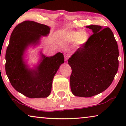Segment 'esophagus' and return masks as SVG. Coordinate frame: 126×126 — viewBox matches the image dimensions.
I'll use <instances>...</instances> for the list:
<instances>
[{
    "label": "esophagus",
    "mask_w": 126,
    "mask_h": 126,
    "mask_svg": "<svg viewBox=\"0 0 126 126\" xmlns=\"http://www.w3.org/2000/svg\"><path fill=\"white\" fill-rule=\"evenodd\" d=\"M70 57L69 54H68V53H66V54H64V58H65V61H67L69 59V58Z\"/></svg>",
    "instance_id": "obj_1"
}]
</instances>
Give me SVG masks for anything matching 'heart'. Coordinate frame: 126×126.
Returning <instances> with one entry per match:
<instances>
[{
	"label": "heart",
	"mask_w": 126,
	"mask_h": 126,
	"mask_svg": "<svg viewBox=\"0 0 126 126\" xmlns=\"http://www.w3.org/2000/svg\"><path fill=\"white\" fill-rule=\"evenodd\" d=\"M60 37L66 42H75L77 46L85 44L89 38V35L85 31H74L65 30L61 33Z\"/></svg>",
	"instance_id": "b5f03b06"
}]
</instances>
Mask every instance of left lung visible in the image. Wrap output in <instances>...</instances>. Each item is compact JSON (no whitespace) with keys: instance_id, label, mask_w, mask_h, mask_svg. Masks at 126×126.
<instances>
[{"instance_id":"8db88e82","label":"left lung","mask_w":126,"mask_h":126,"mask_svg":"<svg viewBox=\"0 0 126 126\" xmlns=\"http://www.w3.org/2000/svg\"><path fill=\"white\" fill-rule=\"evenodd\" d=\"M86 27L93 34L68 60L72 68L70 89L75 96L89 97L100 94L112 82L119 66V50L109 27Z\"/></svg>"}]
</instances>
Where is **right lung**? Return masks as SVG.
Wrapping results in <instances>:
<instances>
[{"instance_id":"obj_1","label":"right lung","mask_w":126,"mask_h":126,"mask_svg":"<svg viewBox=\"0 0 126 126\" xmlns=\"http://www.w3.org/2000/svg\"><path fill=\"white\" fill-rule=\"evenodd\" d=\"M49 32L47 26L26 20L15 27L10 37L6 53V75L15 90L29 98L49 96L55 74L64 63L63 55L60 52L51 57L42 54L40 63L34 69L29 68L24 61L27 47L38 44L41 37Z\"/></svg>"}]
</instances>
